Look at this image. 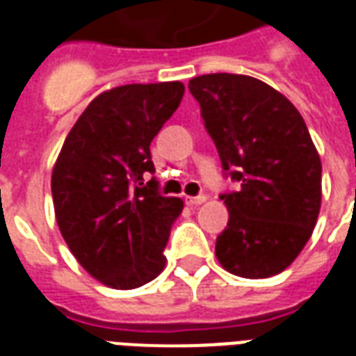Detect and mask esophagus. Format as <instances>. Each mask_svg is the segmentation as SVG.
Segmentation results:
<instances>
[{
	"label": "esophagus",
	"instance_id": "1",
	"mask_svg": "<svg viewBox=\"0 0 356 356\" xmlns=\"http://www.w3.org/2000/svg\"><path fill=\"white\" fill-rule=\"evenodd\" d=\"M206 200H208V198H206L204 194H202V196H186V204H188V206H193V208L202 206Z\"/></svg>",
	"mask_w": 356,
	"mask_h": 356
}]
</instances>
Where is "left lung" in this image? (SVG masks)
<instances>
[{
	"label": "left lung",
	"mask_w": 356,
	"mask_h": 356,
	"mask_svg": "<svg viewBox=\"0 0 356 356\" xmlns=\"http://www.w3.org/2000/svg\"><path fill=\"white\" fill-rule=\"evenodd\" d=\"M223 170L238 181L223 194L229 223L217 261L242 278L290 267L313 234L322 200V163L303 118L280 91L242 74L188 81Z\"/></svg>",
	"instance_id": "obj_1"
}]
</instances>
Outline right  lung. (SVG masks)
<instances>
[{
    "instance_id": "add662e5",
    "label": "right lung",
    "mask_w": 356,
    "mask_h": 356,
    "mask_svg": "<svg viewBox=\"0 0 356 356\" xmlns=\"http://www.w3.org/2000/svg\"><path fill=\"white\" fill-rule=\"evenodd\" d=\"M181 81L129 83L89 102L51 173L58 231L89 275L114 290H133L165 267L163 248L183 211L160 196L150 143L177 110Z\"/></svg>"
}]
</instances>
